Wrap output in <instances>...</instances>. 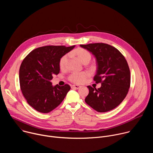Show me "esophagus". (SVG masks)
<instances>
[{
	"label": "esophagus",
	"mask_w": 153,
	"mask_h": 153,
	"mask_svg": "<svg viewBox=\"0 0 153 153\" xmlns=\"http://www.w3.org/2000/svg\"><path fill=\"white\" fill-rule=\"evenodd\" d=\"M72 88H75V89H77V90H78V89H79L80 88V86H79V85H72Z\"/></svg>",
	"instance_id": "esophagus-1"
}]
</instances>
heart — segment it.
<instances>
[{
    "label": "heart",
    "mask_w": 153,
    "mask_h": 153,
    "mask_svg": "<svg viewBox=\"0 0 153 153\" xmlns=\"http://www.w3.org/2000/svg\"><path fill=\"white\" fill-rule=\"evenodd\" d=\"M72 54L76 56L79 60L84 64L89 63L91 59V54L85 49L82 48H77L74 50L72 53ZM68 60V55L65 54L59 60V67L61 70L65 69L67 66V63ZM90 76L89 73L83 71L82 73H74L71 74L68 79L73 83L76 84H80L83 83Z\"/></svg>",
    "instance_id": "heart-1"
}]
</instances>
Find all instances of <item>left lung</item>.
Wrapping results in <instances>:
<instances>
[{"label":"left lung","mask_w":153,"mask_h":153,"mask_svg":"<svg viewBox=\"0 0 153 153\" xmlns=\"http://www.w3.org/2000/svg\"><path fill=\"white\" fill-rule=\"evenodd\" d=\"M80 46L94 56L97 71L94 80L101 83L98 89L87 86L89 94L85 102L99 113L113 110L125 98L130 86V71L125 57L114 47L103 43Z\"/></svg>","instance_id":"1"}]
</instances>
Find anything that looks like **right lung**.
<instances>
[{
  "label": "right lung",
  "instance_id": "add662e5",
  "mask_svg": "<svg viewBox=\"0 0 153 153\" xmlns=\"http://www.w3.org/2000/svg\"><path fill=\"white\" fill-rule=\"evenodd\" d=\"M75 45L45 46L30 52L24 59L19 69L20 90L28 103L40 113L53 111L63 100L71 89L69 85L53 86V74L60 72L61 57Z\"/></svg>",
  "mask_w": 153,
  "mask_h": 153
}]
</instances>
